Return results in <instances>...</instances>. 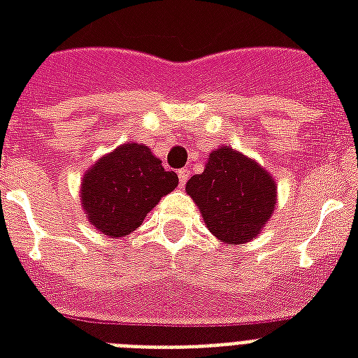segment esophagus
I'll return each instance as SVG.
<instances>
[{
	"mask_svg": "<svg viewBox=\"0 0 358 358\" xmlns=\"http://www.w3.org/2000/svg\"><path fill=\"white\" fill-rule=\"evenodd\" d=\"M178 180H180V187H184V185L187 184V180H189V171H187V169H180Z\"/></svg>",
	"mask_w": 358,
	"mask_h": 358,
	"instance_id": "esophagus-1",
	"label": "esophagus"
}]
</instances>
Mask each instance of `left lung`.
<instances>
[{"mask_svg": "<svg viewBox=\"0 0 358 358\" xmlns=\"http://www.w3.org/2000/svg\"><path fill=\"white\" fill-rule=\"evenodd\" d=\"M185 191L196 202L210 232L229 245L255 238L277 206L271 176L230 146L215 148L204 173L191 176Z\"/></svg>", "mask_w": 358, "mask_h": 358, "instance_id": "obj_1", "label": "left lung"}]
</instances>
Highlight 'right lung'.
Here are the masks:
<instances>
[{"instance_id":"add662e5","label":"right lung","mask_w":358,"mask_h":358,"mask_svg":"<svg viewBox=\"0 0 358 358\" xmlns=\"http://www.w3.org/2000/svg\"><path fill=\"white\" fill-rule=\"evenodd\" d=\"M176 185V173L165 171L148 146L126 143L83 176L81 204L102 234L122 238L141 227L146 213Z\"/></svg>"}]
</instances>
